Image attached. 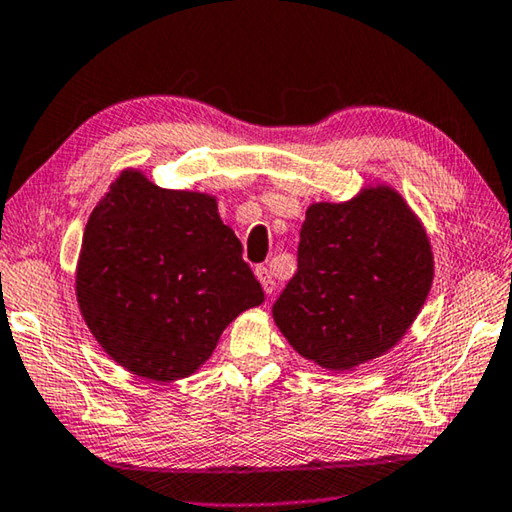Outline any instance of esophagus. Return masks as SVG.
Returning <instances> with one entry per match:
<instances>
[{
  "mask_svg": "<svg viewBox=\"0 0 512 512\" xmlns=\"http://www.w3.org/2000/svg\"><path fill=\"white\" fill-rule=\"evenodd\" d=\"M255 275H257V280L262 282V287H264V291L268 293V296H271V293L275 291V280H273V275H271V271H268L266 266H257L255 268Z\"/></svg>",
  "mask_w": 512,
  "mask_h": 512,
  "instance_id": "34e87169",
  "label": "esophagus"
}]
</instances>
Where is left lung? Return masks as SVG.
<instances>
[{
  "label": "left lung",
  "instance_id": "8db88e82",
  "mask_svg": "<svg viewBox=\"0 0 512 512\" xmlns=\"http://www.w3.org/2000/svg\"><path fill=\"white\" fill-rule=\"evenodd\" d=\"M433 280L427 232L391 187L314 203L300 228L298 271L273 305L291 348L327 370L377 359L420 314Z\"/></svg>",
  "mask_w": 512,
  "mask_h": 512
}]
</instances>
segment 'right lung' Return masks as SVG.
Returning <instances> with one entry per match:
<instances>
[{
  "label": "right lung",
  "mask_w": 512,
  "mask_h": 512,
  "mask_svg": "<svg viewBox=\"0 0 512 512\" xmlns=\"http://www.w3.org/2000/svg\"><path fill=\"white\" fill-rule=\"evenodd\" d=\"M216 198L124 171L90 214L76 298L99 345L153 381L189 377L223 329L264 302Z\"/></svg>",
  "instance_id": "obj_1"
}]
</instances>
